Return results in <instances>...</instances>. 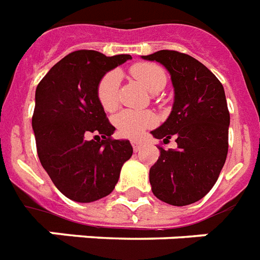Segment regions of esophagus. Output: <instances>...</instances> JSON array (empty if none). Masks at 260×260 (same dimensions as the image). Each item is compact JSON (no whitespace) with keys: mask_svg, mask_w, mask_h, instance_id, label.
<instances>
[{"mask_svg":"<svg viewBox=\"0 0 260 260\" xmlns=\"http://www.w3.org/2000/svg\"><path fill=\"white\" fill-rule=\"evenodd\" d=\"M132 147H134L135 152H138V151H140V148H142V144L138 142V140H132Z\"/></svg>","mask_w":260,"mask_h":260,"instance_id":"esophagus-1","label":"esophagus"}]
</instances>
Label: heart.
<instances>
[{
    "label": "heart",
    "instance_id": "obj_1",
    "mask_svg": "<svg viewBox=\"0 0 260 260\" xmlns=\"http://www.w3.org/2000/svg\"><path fill=\"white\" fill-rule=\"evenodd\" d=\"M132 74L139 82L151 93H158L166 85L167 77L162 67L155 63H138L132 67ZM118 85L120 73L109 71L98 83L97 97L106 112H112L118 105ZM155 116L148 110H122L116 114L113 122L117 131L126 138H139L140 135L155 124Z\"/></svg>",
    "mask_w": 260,
    "mask_h": 260
}]
</instances>
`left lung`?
<instances>
[{
  "instance_id": "obj_1",
  "label": "left lung",
  "mask_w": 260,
  "mask_h": 260,
  "mask_svg": "<svg viewBox=\"0 0 260 260\" xmlns=\"http://www.w3.org/2000/svg\"><path fill=\"white\" fill-rule=\"evenodd\" d=\"M165 66L171 77L174 104L155 139L177 142V150H160L150 169L152 193L174 206L200 201L217 181L228 154L230 112L224 87L212 71L190 55L162 50L142 56Z\"/></svg>"
}]
</instances>
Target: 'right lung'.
Returning <instances> with one entry per match:
<instances>
[{"mask_svg":"<svg viewBox=\"0 0 260 260\" xmlns=\"http://www.w3.org/2000/svg\"><path fill=\"white\" fill-rule=\"evenodd\" d=\"M129 59L75 51L36 87L32 128L39 159L59 191L73 201L93 202L112 193L132 156L129 140L112 139L116 128L97 97L102 77ZM90 133L100 135L97 142L87 139Z\"/></svg>","mask_w":260,"mask_h":260,"instance_id":"obj_1","label":"right lung"}]
</instances>
